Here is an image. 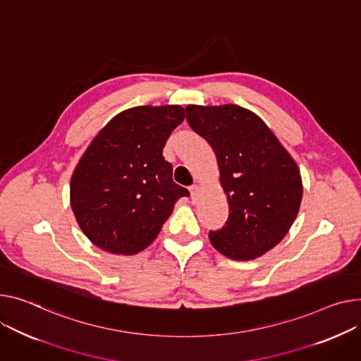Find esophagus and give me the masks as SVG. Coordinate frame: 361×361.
<instances>
[{"instance_id":"obj_1","label":"esophagus","mask_w":361,"mask_h":361,"mask_svg":"<svg viewBox=\"0 0 361 361\" xmlns=\"http://www.w3.org/2000/svg\"><path fill=\"white\" fill-rule=\"evenodd\" d=\"M199 191H200V187L197 184H193L190 187V193H191V197H193V199L199 195Z\"/></svg>"}]
</instances>
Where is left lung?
Segmentation results:
<instances>
[{"instance_id":"8db88e82","label":"left lung","mask_w":361,"mask_h":361,"mask_svg":"<svg viewBox=\"0 0 361 361\" xmlns=\"http://www.w3.org/2000/svg\"><path fill=\"white\" fill-rule=\"evenodd\" d=\"M187 122L218 159L229 216L210 231L212 245L228 258L254 259L274 248L299 213L303 185L298 164L270 128L236 104L187 106Z\"/></svg>"}]
</instances>
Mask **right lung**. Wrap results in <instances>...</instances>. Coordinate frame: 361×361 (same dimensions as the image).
Listing matches in <instances>:
<instances>
[{
	"label": "right lung",
	"mask_w": 361,
	"mask_h": 361,
	"mask_svg": "<svg viewBox=\"0 0 361 361\" xmlns=\"http://www.w3.org/2000/svg\"><path fill=\"white\" fill-rule=\"evenodd\" d=\"M184 120L181 106H139L114 116L71 177V207L85 236L110 254L149 247L188 190L173 181L162 149Z\"/></svg>",
	"instance_id": "1"
}]
</instances>
